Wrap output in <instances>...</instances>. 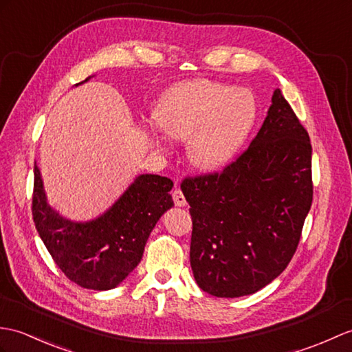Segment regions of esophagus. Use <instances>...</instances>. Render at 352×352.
I'll list each match as a JSON object with an SVG mask.
<instances>
[{
    "instance_id": "esophagus-1",
    "label": "esophagus",
    "mask_w": 352,
    "mask_h": 352,
    "mask_svg": "<svg viewBox=\"0 0 352 352\" xmlns=\"http://www.w3.org/2000/svg\"><path fill=\"white\" fill-rule=\"evenodd\" d=\"M173 198H174V202H175V206H177V207H184L186 204H187V201H186V198H184L183 192L179 190V189H175V190L173 192Z\"/></svg>"
}]
</instances>
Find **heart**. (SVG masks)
<instances>
[{
    "mask_svg": "<svg viewBox=\"0 0 352 352\" xmlns=\"http://www.w3.org/2000/svg\"><path fill=\"white\" fill-rule=\"evenodd\" d=\"M153 118L163 135L187 139V159L211 173L225 166L246 141L258 118V102L248 88L192 79L163 93ZM153 142L160 146L157 139Z\"/></svg>",
    "mask_w": 352,
    "mask_h": 352,
    "instance_id": "heart-1",
    "label": "heart"
}]
</instances>
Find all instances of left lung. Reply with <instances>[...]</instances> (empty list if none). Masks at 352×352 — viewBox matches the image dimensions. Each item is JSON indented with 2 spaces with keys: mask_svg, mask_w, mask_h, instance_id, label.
I'll use <instances>...</instances> for the list:
<instances>
[{
  "mask_svg": "<svg viewBox=\"0 0 352 352\" xmlns=\"http://www.w3.org/2000/svg\"><path fill=\"white\" fill-rule=\"evenodd\" d=\"M182 190L202 291L249 296L287 268L312 206V145L279 88L249 148L223 173L186 178Z\"/></svg>",
  "mask_w": 352,
  "mask_h": 352,
  "instance_id": "obj_1",
  "label": "left lung"
}]
</instances>
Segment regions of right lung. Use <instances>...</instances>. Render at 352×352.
<instances>
[{
    "mask_svg": "<svg viewBox=\"0 0 352 352\" xmlns=\"http://www.w3.org/2000/svg\"><path fill=\"white\" fill-rule=\"evenodd\" d=\"M173 186L166 177L141 174L103 214L75 222L49 206L42 174L34 165L32 219L55 264L72 282L87 289L108 291L141 263L153 228L174 207L169 193Z\"/></svg>",
    "mask_w": 352,
    "mask_h": 352,
    "instance_id": "1",
    "label": "right lung"
}]
</instances>
